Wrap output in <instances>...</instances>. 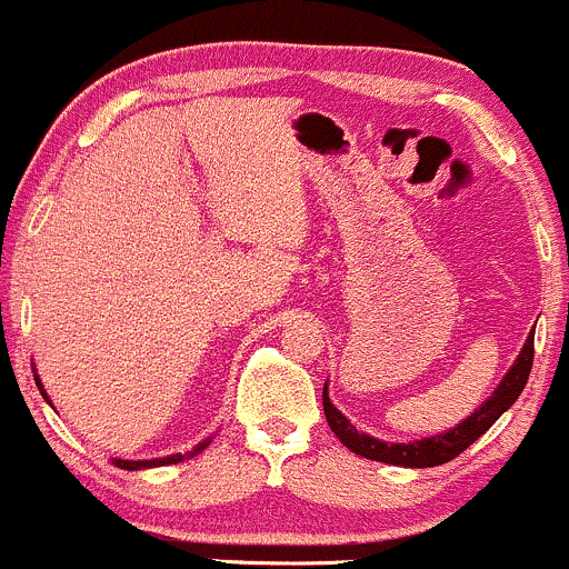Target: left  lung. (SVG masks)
Returning a JSON list of instances; mask_svg holds the SVG:
<instances>
[{"instance_id":"8db88e82","label":"left lung","mask_w":569,"mask_h":569,"mask_svg":"<svg viewBox=\"0 0 569 569\" xmlns=\"http://www.w3.org/2000/svg\"><path fill=\"white\" fill-rule=\"evenodd\" d=\"M531 361H535V331L529 333L526 345L520 348V356L515 359V365L509 367V372L503 375V380L496 386L493 395L482 402L468 419H462L460 425H455L452 430L438 432V436L421 438V441H408V443H386L380 438L367 436V432H359L348 421V416L337 411L331 400H328V383L323 386V411L326 421L331 427L333 436L350 449V452L361 455L367 460L389 462V466H406V468H430L441 466V462H449L458 458L460 452H466L479 436L493 427V421L512 406L515 400L523 391L526 380H529Z\"/></svg>"}]
</instances>
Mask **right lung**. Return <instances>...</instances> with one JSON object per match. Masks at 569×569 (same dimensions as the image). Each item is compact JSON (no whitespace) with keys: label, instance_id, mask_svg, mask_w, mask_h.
I'll return each mask as SVG.
<instances>
[{"label":"right lung","instance_id":"add662e5","mask_svg":"<svg viewBox=\"0 0 569 569\" xmlns=\"http://www.w3.org/2000/svg\"><path fill=\"white\" fill-rule=\"evenodd\" d=\"M34 383H38V389H40V395H43V400H49V395H46V389H43V383H40V378L38 375H34ZM51 406V402H49ZM210 441H202L199 443V447L194 449V452H189V455H169V458H156V460H111L114 462L117 468H126V471H139V468H156V466H172V462H180V460H186V458H191V455H197V452H202L204 447H208Z\"/></svg>","mask_w":569,"mask_h":569}]
</instances>
